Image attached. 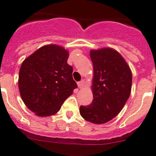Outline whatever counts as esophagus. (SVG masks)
Wrapping results in <instances>:
<instances>
[{
  "label": "esophagus",
  "mask_w": 156,
  "mask_h": 156,
  "mask_svg": "<svg viewBox=\"0 0 156 156\" xmlns=\"http://www.w3.org/2000/svg\"><path fill=\"white\" fill-rule=\"evenodd\" d=\"M84 84H85V82H84V81H80L78 82V86L79 88H82L84 87Z\"/></svg>",
  "instance_id": "esophagus-1"
}]
</instances>
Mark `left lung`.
Segmentation results:
<instances>
[{"label": "left lung", "mask_w": 156, "mask_h": 156, "mask_svg": "<svg viewBox=\"0 0 156 156\" xmlns=\"http://www.w3.org/2000/svg\"><path fill=\"white\" fill-rule=\"evenodd\" d=\"M93 64L92 102L80 106V114L95 124L107 123L117 116L127 102L132 85V73L126 61L116 50H91Z\"/></svg>", "instance_id": "left-lung-1"}]
</instances>
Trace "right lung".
Wrapping results in <instances>:
<instances>
[{
    "label": "right lung",
    "mask_w": 156,
    "mask_h": 156,
    "mask_svg": "<svg viewBox=\"0 0 156 156\" xmlns=\"http://www.w3.org/2000/svg\"><path fill=\"white\" fill-rule=\"evenodd\" d=\"M69 53L56 44L46 45L26 58L19 75L20 95L26 106L39 116L54 115L78 87Z\"/></svg>",
    "instance_id": "right-lung-1"
}]
</instances>
